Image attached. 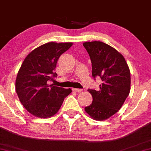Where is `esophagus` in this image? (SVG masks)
I'll return each instance as SVG.
<instances>
[{
    "label": "esophagus",
    "mask_w": 151,
    "mask_h": 151,
    "mask_svg": "<svg viewBox=\"0 0 151 151\" xmlns=\"http://www.w3.org/2000/svg\"><path fill=\"white\" fill-rule=\"evenodd\" d=\"M72 90L74 91H76V92H80V91H82V89H76V88H74V89H72Z\"/></svg>",
    "instance_id": "34e87169"
}]
</instances>
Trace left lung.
Listing matches in <instances>:
<instances>
[{
    "mask_svg": "<svg viewBox=\"0 0 151 151\" xmlns=\"http://www.w3.org/2000/svg\"><path fill=\"white\" fill-rule=\"evenodd\" d=\"M83 45L91 59L93 79L102 81L98 91L88 89L93 101L84 110L92 119L103 121L116 113L129 96L131 73L124 56L109 45L93 41Z\"/></svg>",
    "mask_w": 151,
    "mask_h": 151,
    "instance_id": "left-lung-1",
    "label": "left lung"
}]
</instances>
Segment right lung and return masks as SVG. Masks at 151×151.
Returning <instances> with one entry per match:
<instances>
[{
  "label": "right lung",
  "mask_w": 151,
  "mask_h": 151,
  "mask_svg": "<svg viewBox=\"0 0 151 151\" xmlns=\"http://www.w3.org/2000/svg\"><path fill=\"white\" fill-rule=\"evenodd\" d=\"M72 45V42L46 43L32 50L22 62L15 90L22 106L35 116H52L72 92L71 89L47 84L58 77L55 69L58 59Z\"/></svg>",
  "instance_id": "1"
}]
</instances>
